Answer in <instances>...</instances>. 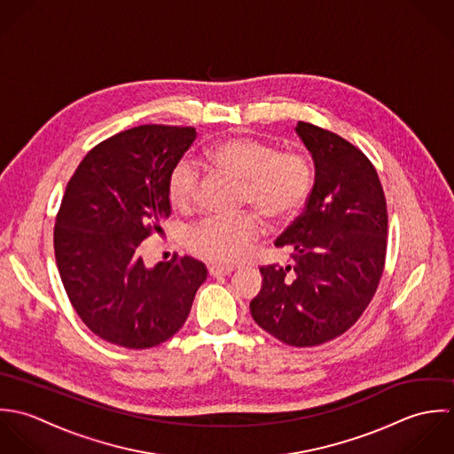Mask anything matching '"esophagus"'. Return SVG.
Wrapping results in <instances>:
<instances>
[{
    "label": "esophagus",
    "mask_w": 454,
    "mask_h": 454,
    "mask_svg": "<svg viewBox=\"0 0 454 454\" xmlns=\"http://www.w3.org/2000/svg\"><path fill=\"white\" fill-rule=\"evenodd\" d=\"M231 272H233V269H231V267H221V265H210V267H208V273H210L212 277L230 275Z\"/></svg>",
    "instance_id": "1"
}]
</instances>
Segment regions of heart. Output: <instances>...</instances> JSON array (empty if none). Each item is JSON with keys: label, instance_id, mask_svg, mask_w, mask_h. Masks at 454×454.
I'll use <instances>...</instances> for the list:
<instances>
[{"label": "heart", "instance_id": "heart-1", "mask_svg": "<svg viewBox=\"0 0 454 454\" xmlns=\"http://www.w3.org/2000/svg\"><path fill=\"white\" fill-rule=\"evenodd\" d=\"M205 160L215 170L242 182L240 198L263 217L282 223L294 217L312 189V167L294 151H277L254 138H228L214 144ZM198 172L192 163L181 161L170 174L168 198L174 207L187 210L194 203ZM262 233L258 215L244 212L233 217H207L192 231V247L215 263H237L247 258Z\"/></svg>", "mask_w": 454, "mask_h": 454}]
</instances>
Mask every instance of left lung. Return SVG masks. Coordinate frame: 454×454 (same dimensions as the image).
I'll return each mask as SVG.
<instances>
[{
    "label": "left lung",
    "mask_w": 454,
    "mask_h": 454,
    "mask_svg": "<svg viewBox=\"0 0 454 454\" xmlns=\"http://www.w3.org/2000/svg\"><path fill=\"white\" fill-rule=\"evenodd\" d=\"M314 161L305 210L275 240L291 265L262 267L253 319L294 348L321 346L346 333L373 298L386 260L387 210L373 165L342 137L298 122Z\"/></svg>",
    "instance_id": "left-lung-1"
}]
</instances>
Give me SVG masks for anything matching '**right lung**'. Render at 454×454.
<instances>
[{
	"mask_svg": "<svg viewBox=\"0 0 454 454\" xmlns=\"http://www.w3.org/2000/svg\"><path fill=\"white\" fill-rule=\"evenodd\" d=\"M196 138L194 128L144 124L91 149L68 182L54 228L67 294L99 339L147 349L185 323L207 278L184 256L145 267L140 244L172 212L168 179Z\"/></svg>",
	"mask_w": 454,
	"mask_h": 454,
	"instance_id": "add662e5",
	"label": "right lung"
}]
</instances>
